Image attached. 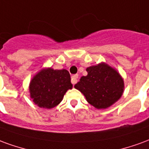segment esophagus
I'll use <instances>...</instances> for the list:
<instances>
[{
	"label": "esophagus",
	"mask_w": 149,
	"mask_h": 149,
	"mask_svg": "<svg viewBox=\"0 0 149 149\" xmlns=\"http://www.w3.org/2000/svg\"><path fill=\"white\" fill-rule=\"evenodd\" d=\"M78 78H79V75L78 74H74L71 77V83L74 85L76 82H78Z\"/></svg>",
	"instance_id": "esophagus-1"
}]
</instances>
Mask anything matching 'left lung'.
I'll return each instance as SVG.
<instances>
[{
  "label": "left lung",
  "instance_id": "8db88e82",
  "mask_svg": "<svg viewBox=\"0 0 149 149\" xmlns=\"http://www.w3.org/2000/svg\"><path fill=\"white\" fill-rule=\"evenodd\" d=\"M87 75L82 76L74 88L96 109H106L118 101L124 91V81L120 74L105 63L86 68Z\"/></svg>",
  "mask_w": 149,
  "mask_h": 149
}]
</instances>
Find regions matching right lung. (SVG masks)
<instances>
[{
	"label": "right lung",
	"mask_w": 149,
	"mask_h": 149,
	"mask_svg": "<svg viewBox=\"0 0 149 149\" xmlns=\"http://www.w3.org/2000/svg\"><path fill=\"white\" fill-rule=\"evenodd\" d=\"M72 86L67 70L42 69L30 82V97L40 108L52 109L61 102L64 94Z\"/></svg>",
	"instance_id": "right-lung-1"
}]
</instances>
